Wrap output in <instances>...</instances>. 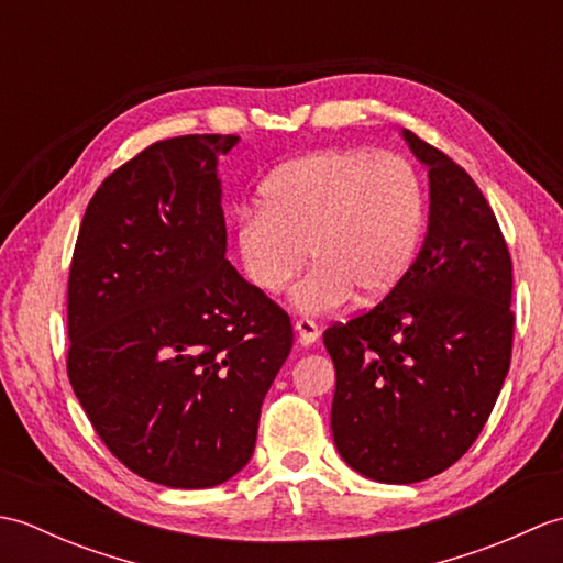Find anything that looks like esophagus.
I'll return each mask as SVG.
<instances>
[{
	"label": "esophagus",
	"mask_w": 563,
	"mask_h": 563,
	"mask_svg": "<svg viewBox=\"0 0 563 563\" xmlns=\"http://www.w3.org/2000/svg\"><path fill=\"white\" fill-rule=\"evenodd\" d=\"M295 331H297V339H300V343H305V345L317 343L319 336H321V331H319V327L314 324L312 319H297L295 321Z\"/></svg>",
	"instance_id": "obj_1"
}]
</instances>
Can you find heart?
I'll use <instances>...</instances> for the list:
<instances>
[{
  "label": "heart",
  "mask_w": 563,
  "mask_h": 563,
  "mask_svg": "<svg viewBox=\"0 0 563 563\" xmlns=\"http://www.w3.org/2000/svg\"><path fill=\"white\" fill-rule=\"evenodd\" d=\"M423 227V190L409 162L365 150H321L275 169L258 208L239 212L234 244L263 295L290 288L302 314H327L357 292L379 300L409 271Z\"/></svg>",
  "instance_id": "1"
}]
</instances>
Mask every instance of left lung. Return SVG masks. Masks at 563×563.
<instances>
[{
    "instance_id": "obj_1",
    "label": "left lung",
    "mask_w": 563,
    "mask_h": 563,
    "mask_svg": "<svg viewBox=\"0 0 563 563\" xmlns=\"http://www.w3.org/2000/svg\"><path fill=\"white\" fill-rule=\"evenodd\" d=\"M428 166V234L397 288L324 331L333 442L367 479L413 484L472 448L510 367L512 263L479 186L404 130Z\"/></svg>"
}]
</instances>
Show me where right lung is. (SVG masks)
<instances>
[{"label":"right lung","mask_w":563,"mask_h":563,"mask_svg":"<svg viewBox=\"0 0 563 563\" xmlns=\"http://www.w3.org/2000/svg\"><path fill=\"white\" fill-rule=\"evenodd\" d=\"M236 135L154 142L99 186L67 283V375L130 472L210 488L242 470L292 349L290 317L224 258L218 157Z\"/></svg>","instance_id":"add662e5"}]
</instances>
